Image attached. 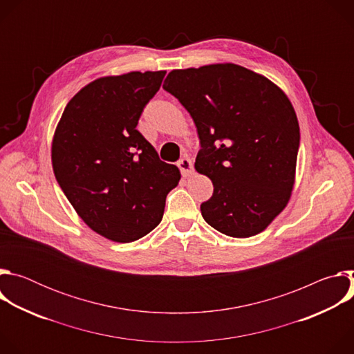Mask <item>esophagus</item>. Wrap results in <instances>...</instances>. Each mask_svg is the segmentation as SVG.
<instances>
[{"instance_id":"esophagus-1","label":"esophagus","mask_w":354,"mask_h":354,"mask_svg":"<svg viewBox=\"0 0 354 354\" xmlns=\"http://www.w3.org/2000/svg\"><path fill=\"white\" fill-rule=\"evenodd\" d=\"M178 167H179V169H180V172H182L183 176H190V175H193V172H194V169H193V162H192V160H190L189 157H183L182 160H179Z\"/></svg>"}]
</instances>
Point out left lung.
<instances>
[{"mask_svg":"<svg viewBox=\"0 0 354 354\" xmlns=\"http://www.w3.org/2000/svg\"><path fill=\"white\" fill-rule=\"evenodd\" d=\"M162 88L197 129L194 168L214 186L200 206L206 223L234 238L266 230L287 206L295 180L299 126L287 95L232 63L172 70Z\"/></svg>","mask_w":354,"mask_h":354,"instance_id":"left-lung-1","label":"left lung"}]
</instances>
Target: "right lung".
<instances>
[{"instance_id":"right-lung-1","label":"right lung","mask_w":354,"mask_h":354,"mask_svg":"<svg viewBox=\"0 0 354 354\" xmlns=\"http://www.w3.org/2000/svg\"><path fill=\"white\" fill-rule=\"evenodd\" d=\"M165 74L131 71L89 82L71 97L53 136L62 190L91 230L115 242L153 231L180 179L136 129Z\"/></svg>"}]
</instances>
